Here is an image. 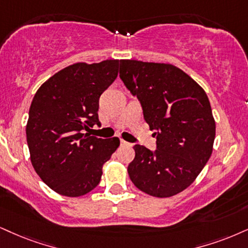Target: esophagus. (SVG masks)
I'll return each mask as SVG.
<instances>
[{"label": "esophagus", "instance_id": "34e87169", "mask_svg": "<svg viewBox=\"0 0 248 248\" xmlns=\"http://www.w3.org/2000/svg\"><path fill=\"white\" fill-rule=\"evenodd\" d=\"M121 145H123V146H126V145H129V143H127L126 141H124V140H121Z\"/></svg>", "mask_w": 248, "mask_h": 248}]
</instances>
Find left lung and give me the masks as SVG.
<instances>
[{
  "label": "left lung",
  "mask_w": 248,
  "mask_h": 248,
  "mask_svg": "<svg viewBox=\"0 0 248 248\" xmlns=\"http://www.w3.org/2000/svg\"><path fill=\"white\" fill-rule=\"evenodd\" d=\"M119 77L138 97L157 149L133 146L127 167L140 191L155 198L180 193L212 156L216 124L203 88L172 64L121 60Z\"/></svg>",
  "instance_id": "8db88e82"
}]
</instances>
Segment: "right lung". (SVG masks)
<instances>
[{
  "label": "right lung",
  "mask_w": 248,
  "mask_h": 248,
  "mask_svg": "<svg viewBox=\"0 0 248 248\" xmlns=\"http://www.w3.org/2000/svg\"><path fill=\"white\" fill-rule=\"evenodd\" d=\"M118 60L71 64L47 79L31 103L26 139L31 163L46 185L77 198L99 185L102 168L119 146L117 137L84 133L97 117L99 99L118 75Z\"/></svg>",
  "instance_id": "1"
}]
</instances>
